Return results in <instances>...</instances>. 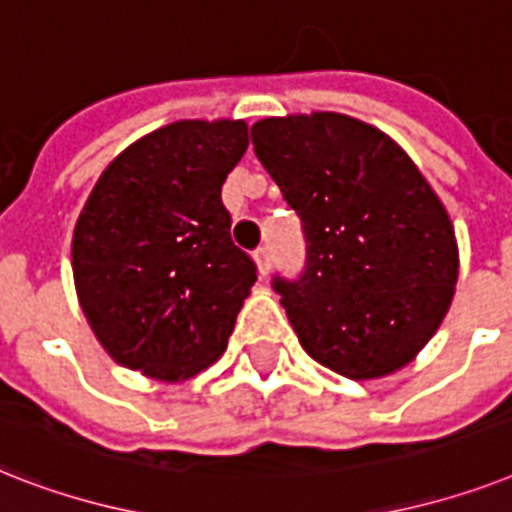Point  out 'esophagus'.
Here are the masks:
<instances>
[{
  "mask_svg": "<svg viewBox=\"0 0 512 512\" xmlns=\"http://www.w3.org/2000/svg\"><path fill=\"white\" fill-rule=\"evenodd\" d=\"M255 260H257V270H260L263 276H268L270 260H273V255H270V247H268V244H263V247H257Z\"/></svg>",
  "mask_w": 512,
  "mask_h": 512,
  "instance_id": "34e87169",
  "label": "esophagus"
}]
</instances>
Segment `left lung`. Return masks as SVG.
<instances>
[{"mask_svg":"<svg viewBox=\"0 0 512 512\" xmlns=\"http://www.w3.org/2000/svg\"><path fill=\"white\" fill-rule=\"evenodd\" d=\"M252 144L305 234V268L273 289L305 352L347 378L410 363L458 284L450 215L413 160L360 120L265 118Z\"/></svg>","mask_w":512,"mask_h":512,"instance_id":"left-lung-1","label":"left lung"}]
</instances>
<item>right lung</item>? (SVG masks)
<instances>
[{"instance_id": "right-lung-1", "label": "right lung", "mask_w": 512, "mask_h": 512, "mask_svg": "<svg viewBox=\"0 0 512 512\" xmlns=\"http://www.w3.org/2000/svg\"><path fill=\"white\" fill-rule=\"evenodd\" d=\"M247 144L244 120H178L120 152L86 199L73 231L78 299L131 371L178 381L226 350L257 281L220 199Z\"/></svg>"}]
</instances>
